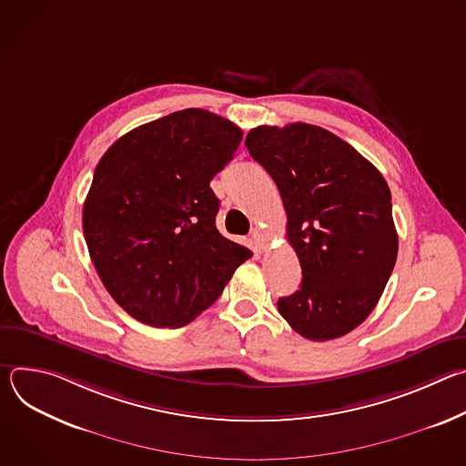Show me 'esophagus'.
<instances>
[{"mask_svg": "<svg viewBox=\"0 0 466 466\" xmlns=\"http://www.w3.org/2000/svg\"><path fill=\"white\" fill-rule=\"evenodd\" d=\"M250 239H252V243H254V247L256 248H259V250H263L265 247H268V243H269V239L265 238L259 230H252V234H250Z\"/></svg>", "mask_w": 466, "mask_h": 466, "instance_id": "1", "label": "esophagus"}]
</instances>
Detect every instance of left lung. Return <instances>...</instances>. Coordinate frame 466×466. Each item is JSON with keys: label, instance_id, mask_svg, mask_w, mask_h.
I'll return each instance as SVG.
<instances>
[{"label": "left lung", "instance_id": "obj_1", "mask_svg": "<svg viewBox=\"0 0 466 466\" xmlns=\"http://www.w3.org/2000/svg\"><path fill=\"white\" fill-rule=\"evenodd\" d=\"M245 146L280 191L302 268L300 289L279 299L280 315L309 341L349 334L376 308L398 254L385 178L317 125H261Z\"/></svg>", "mask_w": 466, "mask_h": 466}]
</instances>
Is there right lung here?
I'll return each instance as SVG.
<instances>
[{
    "instance_id": "1",
    "label": "right lung",
    "mask_w": 466,
    "mask_h": 466,
    "mask_svg": "<svg viewBox=\"0 0 466 466\" xmlns=\"http://www.w3.org/2000/svg\"><path fill=\"white\" fill-rule=\"evenodd\" d=\"M241 138L232 121L186 108L127 132L99 160L83 230L103 286L130 317L184 326L252 256L219 234L210 187Z\"/></svg>"
}]
</instances>
